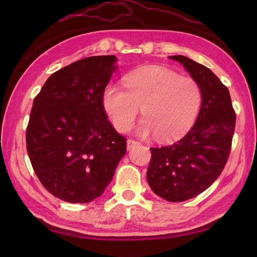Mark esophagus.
Instances as JSON below:
<instances>
[{"label": "esophagus", "mask_w": 257, "mask_h": 257, "mask_svg": "<svg viewBox=\"0 0 257 257\" xmlns=\"http://www.w3.org/2000/svg\"><path fill=\"white\" fill-rule=\"evenodd\" d=\"M136 146H139L138 141H135V140H133V139H128V140H127V149H128V150H132L133 148H135Z\"/></svg>", "instance_id": "1"}]
</instances>
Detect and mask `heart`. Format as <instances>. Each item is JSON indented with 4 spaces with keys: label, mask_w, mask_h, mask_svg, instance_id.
Here are the masks:
<instances>
[{
    "label": "heart",
    "mask_w": 257,
    "mask_h": 257,
    "mask_svg": "<svg viewBox=\"0 0 257 257\" xmlns=\"http://www.w3.org/2000/svg\"><path fill=\"white\" fill-rule=\"evenodd\" d=\"M125 89L116 85L106 87L102 105L113 127L124 133L132 128L141 108L145 119L137 134L156 135L170 143L187 134L195 122L202 105V90L195 79L173 70L147 65L133 70L124 78Z\"/></svg>",
    "instance_id": "obj_1"
}]
</instances>
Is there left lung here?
<instances>
[{
    "label": "left lung",
    "instance_id": "obj_1",
    "mask_svg": "<svg viewBox=\"0 0 257 257\" xmlns=\"http://www.w3.org/2000/svg\"><path fill=\"white\" fill-rule=\"evenodd\" d=\"M179 62L202 90V105L193 127L167 147L151 148L147 180L151 190L170 202H182L203 192L219 178L230 155L235 112L227 87L211 69L182 55Z\"/></svg>",
    "mask_w": 257,
    "mask_h": 257
}]
</instances>
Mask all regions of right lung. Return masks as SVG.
<instances>
[{"label": "right lung", "mask_w": 257, "mask_h": 257, "mask_svg": "<svg viewBox=\"0 0 257 257\" xmlns=\"http://www.w3.org/2000/svg\"><path fill=\"white\" fill-rule=\"evenodd\" d=\"M116 63L105 55L70 64L48 77L33 102L27 154L45 189L69 203L100 196L127 150L102 105Z\"/></svg>", "instance_id": "obj_1"}]
</instances>
